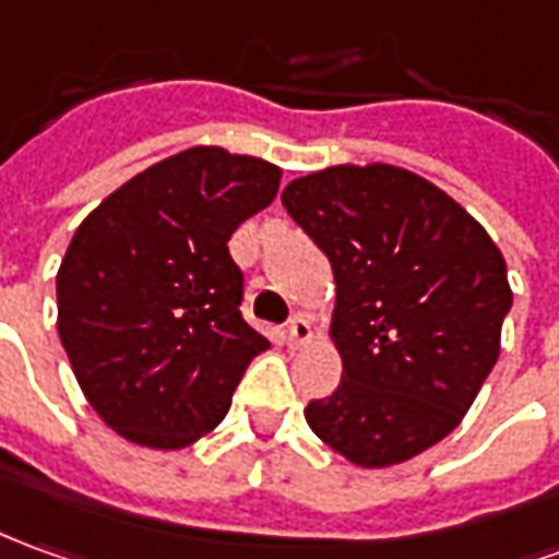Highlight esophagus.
Returning <instances> with one entry per match:
<instances>
[{"label":"esophagus","instance_id":"obj_1","mask_svg":"<svg viewBox=\"0 0 559 559\" xmlns=\"http://www.w3.org/2000/svg\"><path fill=\"white\" fill-rule=\"evenodd\" d=\"M308 338H311V323L302 314H293L290 323H287V342L293 347H302Z\"/></svg>","mask_w":559,"mask_h":559}]
</instances>
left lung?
Wrapping results in <instances>:
<instances>
[{"instance_id":"obj_1","label":"left lung","mask_w":559,"mask_h":559,"mask_svg":"<svg viewBox=\"0 0 559 559\" xmlns=\"http://www.w3.org/2000/svg\"><path fill=\"white\" fill-rule=\"evenodd\" d=\"M281 202L335 275L345 369L308 402V427L366 469L442 442L499 357L511 287L493 239L439 187L384 163L311 171Z\"/></svg>"}]
</instances>
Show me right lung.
Segmentation results:
<instances>
[{"instance_id": "obj_1", "label": "right lung", "mask_w": 559, "mask_h": 559, "mask_svg": "<svg viewBox=\"0 0 559 559\" xmlns=\"http://www.w3.org/2000/svg\"><path fill=\"white\" fill-rule=\"evenodd\" d=\"M266 159L190 147L78 226L57 272V330L87 402L123 439L175 451L229 412L269 338L241 318L226 241L278 193Z\"/></svg>"}]
</instances>
